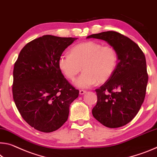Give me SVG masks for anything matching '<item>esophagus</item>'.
I'll list each match as a JSON object with an SVG mask.
<instances>
[{
    "label": "esophagus",
    "mask_w": 157,
    "mask_h": 157,
    "mask_svg": "<svg viewBox=\"0 0 157 157\" xmlns=\"http://www.w3.org/2000/svg\"><path fill=\"white\" fill-rule=\"evenodd\" d=\"M86 91H84V90H79V95H83V94H84L86 93Z\"/></svg>",
    "instance_id": "esophagus-1"
}]
</instances>
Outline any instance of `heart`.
Segmentation results:
<instances>
[{
  "instance_id": "heart-1",
  "label": "heart",
  "mask_w": 157,
  "mask_h": 157,
  "mask_svg": "<svg viewBox=\"0 0 157 157\" xmlns=\"http://www.w3.org/2000/svg\"><path fill=\"white\" fill-rule=\"evenodd\" d=\"M118 61L115 49L110 46H103L94 41L76 44L71 53L61 54L59 67L70 79H73L83 68L84 72L74 84L77 87L88 89L97 83L104 82L111 78Z\"/></svg>"
}]
</instances>
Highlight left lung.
Segmentation results:
<instances>
[{"instance_id":"left-lung-1","label":"left lung","mask_w":157,"mask_h":157,"mask_svg":"<svg viewBox=\"0 0 157 157\" xmlns=\"http://www.w3.org/2000/svg\"><path fill=\"white\" fill-rule=\"evenodd\" d=\"M86 38L103 40L117 54L113 75L96 89L97 103L92 114L107 127H121L135 117L145 99L148 82L145 56L138 44L117 32H102Z\"/></svg>"}]
</instances>
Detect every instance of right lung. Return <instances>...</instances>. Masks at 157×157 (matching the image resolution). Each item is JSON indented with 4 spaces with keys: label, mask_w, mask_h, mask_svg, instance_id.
I'll return each mask as SVG.
<instances>
[{
    "label": "right lung",
    "mask_w": 157,
    "mask_h": 157,
    "mask_svg": "<svg viewBox=\"0 0 157 157\" xmlns=\"http://www.w3.org/2000/svg\"><path fill=\"white\" fill-rule=\"evenodd\" d=\"M78 38L46 35L26 44L13 71L12 94L25 121L36 130L49 133L68 119L72 102L79 95L64 78L59 58Z\"/></svg>",
    "instance_id": "add662e5"
}]
</instances>
